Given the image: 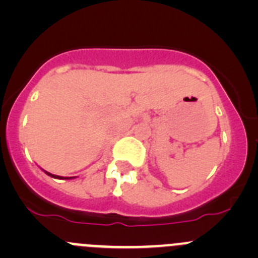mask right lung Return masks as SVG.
I'll list each match as a JSON object with an SVG mask.
<instances>
[{
    "instance_id": "1",
    "label": "right lung",
    "mask_w": 258,
    "mask_h": 258,
    "mask_svg": "<svg viewBox=\"0 0 258 258\" xmlns=\"http://www.w3.org/2000/svg\"><path fill=\"white\" fill-rule=\"evenodd\" d=\"M45 171V170H43ZM45 173L46 175H48V176H51V177H53V178H58V179H63L64 177H62V176H57V175H52V173H49V172H47V171H45ZM66 178H74V177H66Z\"/></svg>"
}]
</instances>
